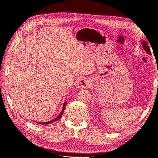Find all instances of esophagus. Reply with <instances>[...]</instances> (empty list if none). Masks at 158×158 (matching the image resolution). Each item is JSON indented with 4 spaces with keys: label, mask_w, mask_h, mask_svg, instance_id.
Masks as SVG:
<instances>
[{
    "label": "esophagus",
    "mask_w": 158,
    "mask_h": 158,
    "mask_svg": "<svg viewBox=\"0 0 158 158\" xmlns=\"http://www.w3.org/2000/svg\"><path fill=\"white\" fill-rule=\"evenodd\" d=\"M90 83L89 81L87 78H81L80 79L77 84V87L78 88H86L89 87Z\"/></svg>",
    "instance_id": "1"
}]
</instances>
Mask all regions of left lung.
<instances>
[{
  "instance_id": "8db88e82",
  "label": "left lung",
  "mask_w": 158,
  "mask_h": 158,
  "mask_svg": "<svg viewBox=\"0 0 158 158\" xmlns=\"http://www.w3.org/2000/svg\"><path fill=\"white\" fill-rule=\"evenodd\" d=\"M142 43H143V48H144L145 50H146V52H147L148 54H151V52H150V48H149L148 43H147L146 41H143Z\"/></svg>"
}]
</instances>
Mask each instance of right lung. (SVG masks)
Listing matches in <instances>:
<instances>
[{
  "label": "right lung",
  "mask_w": 158,
  "mask_h": 158,
  "mask_svg": "<svg viewBox=\"0 0 158 158\" xmlns=\"http://www.w3.org/2000/svg\"><path fill=\"white\" fill-rule=\"evenodd\" d=\"M65 104H66V102H65V103L64 104V106H63L62 111H61L60 114L57 117L55 118L54 119H53L52 121H49V122H44V123H41V122H37V123H38V124H43V125H44V124H50V123H54V122H55V121H57L58 119H60V118L62 117L63 113H64V110H65Z\"/></svg>",
  "instance_id": "right-lung-1"
}]
</instances>
